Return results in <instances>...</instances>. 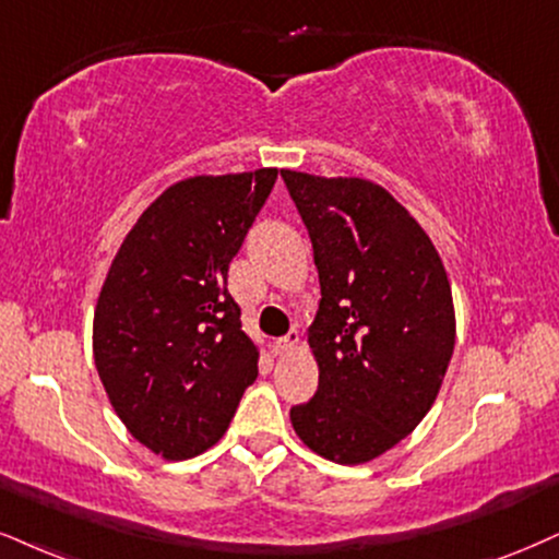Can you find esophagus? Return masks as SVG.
<instances>
[{
    "label": "esophagus",
    "instance_id": "esophagus-1",
    "mask_svg": "<svg viewBox=\"0 0 559 559\" xmlns=\"http://www.w3.org/2000/svg\"><path fill=\"white\" fill-rule=\"evenodd\" d=\"M298 342H300V334L293 329V332H287L285 336H280V340L272 342V353H274V355L290 353V349H293Z\"/></svg>",
    "mask_w": 559,
    "mask_h": 559
}]
</instances>
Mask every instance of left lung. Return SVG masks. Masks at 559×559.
I'll list each match as a JSON object with an SVG mask.
<instances>
[{
    "instance_id": "1",
    "label": "left lung",
    "mask_w": 559,
    "mask_h": 559,
    "mask_svg": "<svg viewBox=\"0 0 559 559\" xmlns=\"http://www.w3.org/2000/svg\"><path fill=\"white\" fill-rule=\"evenodd\" d=\"M313 243L321 302L308 334L319 389L290 409L319 456L365 464L419 425L448 370L456 319L443 261L383 186L282 170Z\"/></svg>"
}]
</instances>
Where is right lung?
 <instances>
[{
    "label": "right lung",
    "instance_id": "right-lung-1",
    "mask_svg": "<svg viewBox=\"0 0 559 559\" xmlns=\"http://www.w3.org/2000/svg\"><path fill=\"white\" fill-rule=\"evenodd\" d=\"M277 168L165 189L123 238L95 308V368L116 415L163 459L215 445L259 376L227 269Z\"/></svg>",
    "mask_w": 559,
    "mask_h": 559
}]
</instances>
